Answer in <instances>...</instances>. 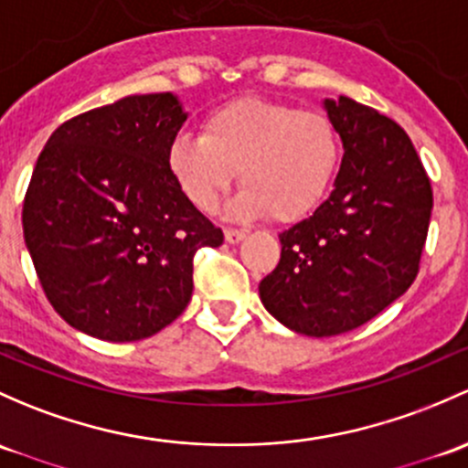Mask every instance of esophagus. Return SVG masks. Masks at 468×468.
Segmentation results:
<instances>
[{"label":"esophagus","instance_id":"34e87169","mask_svg":"<svg viewBox=\"0 0 468 468\" xmlns=\"http://www.w3.org/2000/svg\"><path fill=\"white\" fill-rule=\"evenodd\" d=\"M224 238L229 244H239L244 238H247V233H244V230H238V229H226Z\"/></svg>","mask_w":468,"mask_h":468}]
</instances>
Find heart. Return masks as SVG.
<instances>
[{
	"instance_id": "obj_1",
	"label": "heart",
	"mask_w": 468,
	"mask_h": 468,
	"mask_svg": "<svg viewBox=\"0 0 468 468\" xmlns=\"http://www.w3.org/2000/svg\"><path fill=\"white\" fill-rule=\"evenodd\" d=\"M341 139L332 118L264 98H238L208 112L201 134H179L165 165L179 193L210 213L239 168L242 188L229 204L233 218L271 213L292 224L312 213L332 186Z\"/></svg>"
}]
</instances>
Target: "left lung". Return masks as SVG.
I'll use <instances>...</instances> for the list:
<instances>
[{"label":"left lung","mask_w":468,"mask_h":468,"mask_svg":"<svg viewBox=\"0 0 468 468\" xmlns=\"http://www.w3.org/2000/svg\"><path fill=\"white\" fill-rule=\"evenodd\" d=\"M323 107L343 141L334 190L312 218L280 233V262L260 282L267 312L304 336L361 327L420 271L432 190L412 141L352 98Z\"/></svg>","instance_id":"1"}]
</instances>
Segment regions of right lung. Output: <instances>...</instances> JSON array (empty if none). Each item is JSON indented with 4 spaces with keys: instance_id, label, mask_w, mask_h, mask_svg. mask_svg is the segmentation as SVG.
I'll return each mask as SVG.
<instances>
[{
    "instance_id": "add662e5",
    "label": "right lung",
    "mask_w": 468,
    "mask_h": 468,
    "mask_svg": "<svg viewBox=\"0 0 468 468\" xmlns=\"http://www.w3.org/2000/svg\"><path fill=\"white\" fill-rule=\"evenodd\" d=\"M188 114L175 93L125 96L62 122L24 197V242L71 327L141 341L181 316L193 258L224 233L179 193L165 154Z\"/></svg>"
}]
</instances>
